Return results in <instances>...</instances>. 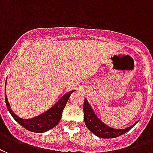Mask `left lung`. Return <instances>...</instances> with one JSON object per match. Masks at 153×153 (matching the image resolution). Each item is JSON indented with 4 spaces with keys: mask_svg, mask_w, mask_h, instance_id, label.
Masks as SVG:
<instances>
[{
    "mask_svg": "<svg viewBox=\"0 0 153 153\" xmlns=\"http://www.w3.org/2000/svg\"><path fill=\"white\" fill-rule=\"evenodd\" d=\"M83 111H84V120L85 126L90 130V132H92L94 134L102 139H113V138H117L118 136L122 135L123 134L126 133L127 131L132 129L136 124L139 122V121H136L131 126L127 127L126 129L112 128L106 125L105 123H103L100 118L97 117L93 108L90 106L86 99H85Z\"/></svg>",
    "mask_w": 153,
    "mask_h": 153,
    "instance_id": "8db88e82",
    "label": "left lung"
}]
</instances>
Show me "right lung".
<instances>
[{
    "instance_id": "obj_1",
    "label": "right lung",
    "mask_w": 153,
    "mask_h": 153,
    "mask_svg": "<svg viewBox=\"0 0 153 153\" xmlns=\"http://www.w3.org/2000/svg\"><path fill=\"white\" fill-rule=\"evenodd\" d=\"M6 81H7V78H6ZM5 86H6V82H5ZM74 91H76V90H72V91H69L68 93H66L63 97L60 98L59 100L54 105L52 106L50 109H48L47 111H45L43 113L36 116V117L29 118V119H24V118L19 117L18 115L15 114L12 111L10 105L8 102L6 94L5 93V103H6L8 111L10 112L13 118L19 124L20 126H22L26 130L32 131V132L44 133V132H46L48 130L53 128L54 126H56L59 124L60 119L62 117L63 108H65L70 95Z\"/></svg>"
}]
</instances>
